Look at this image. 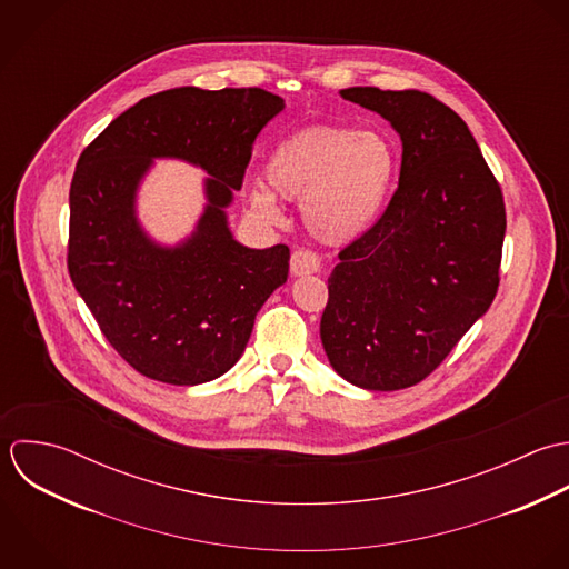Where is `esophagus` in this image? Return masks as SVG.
<instances>
[{
    "label": "esophagus",
    "instance_id": "1",
    "mask_svg": "<svg viewBox=\"0 0 569 569\" xmlns=\"http://www.w3.org/2000/svg\"><path fill=\"white\" fill-rule=\"evenodd\" d=\"M320 271V256L311 249H298L291 253V273L293 276H309Z\"/></svg>",
    "mask_w": 569,
    "mask_h": 569
}]
</instances>
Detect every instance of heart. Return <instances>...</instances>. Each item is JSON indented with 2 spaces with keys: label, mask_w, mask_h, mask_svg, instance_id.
<instances>
[{
  "label": "heart",
  "mask_w": 569,
  "mask_h": 569,
  "mask_svg": "<svg viewBox=\"0 0 569 569\" xmlns=\"http://www.w3.org/2000/svg\"><path fill=\"white\" fill-rule=\"evenodd\" d=\"M399 177L397 146L379 130L309 126L282 139L264 163L267 188L247 196L253 211L280 220L276 196L300 200L313 238L347 244L373 229Z\"/></svg>",
  "instance_id": "obj_1"
}]
</instances>
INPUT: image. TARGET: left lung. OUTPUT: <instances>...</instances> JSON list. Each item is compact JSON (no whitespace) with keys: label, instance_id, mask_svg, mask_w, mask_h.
<instances>
[{"label":"left lung","instance_id":"1","mask_svg":"<svg viewBox=\"0 0 569 569\" xmlns=\"http://www.w3.org/2000/svg\"><path fill=\"white\" fill-rule=\"evenodd\" d=\"M401 139L399 186L371 231L340 251L320 322L338 376L367 390L428 378L490 309L503 193L463 119L419 90L347 88Z\"/></svg>","mask_w":569,"mask_h":569}]
</instances>
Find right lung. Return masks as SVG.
<instances>
[{
    "label": "right lung",
    "mask_w": 569,
    "mask_h": 569,
    "mask_svg": "<svg viewBox=\"0 0 569 569\" xmlns=\"http://www.w3.org/2000/svg\"><path fill=\"white\" fill-rule=\"evenodd\" d=\"M282 110L262 88H174L141 99L81 152L68 271L108 342L141 376L177 386L220 378L287 282L289 247L240 244L224 213L256 137ZM154 158L208 174L203 216L174 248L152 241L136 218V191Z\"/></svg>",
    "instance_id": "add662e5"
}]
</instances>
